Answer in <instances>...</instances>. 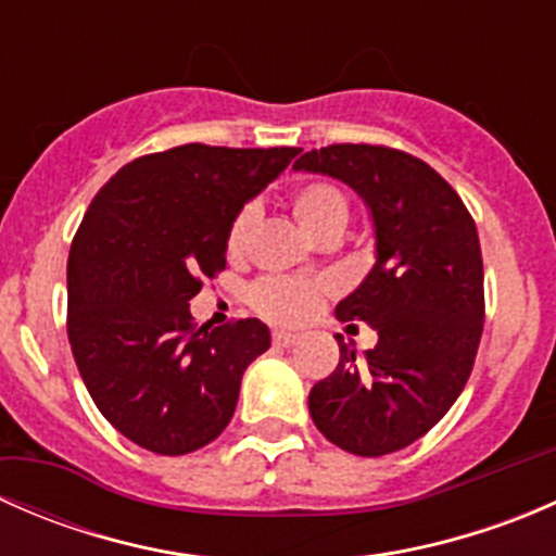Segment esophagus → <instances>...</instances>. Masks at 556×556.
Listing matches in <instances>:
<instances>
[{
	"label": "esophagus",
	"mask_w": 556,
	"mask_h": 556,
	"mask_svg": "<svg viewBox=\"0 0 556 556\" xmlns=\"http://www.w3.org/2000/svg\"><path fill=\"white\" fill-rule=\"evenodd\" d=\"M271 341L277 346H293L299 344V333H290V330H274Z\"/></svg>",
	"instance_id": "obj_1"
}]
</instances>
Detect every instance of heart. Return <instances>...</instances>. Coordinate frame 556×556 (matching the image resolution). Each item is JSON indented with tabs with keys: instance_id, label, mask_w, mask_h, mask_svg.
<instances>
[{
	"instance_id": "b5f03b06",
	"label": "heart",
	"mask_w": 556,
	"mask_h": 556,
	"mask_svg": "<svg viewBox=\"0 0 556 556\" xmlns=\"http://www.w3.org/2000/svg\"><path fill=\"white\" fill-rule=\"evenodd\" d=\"M290 210H293L295 220L317 239L325 237V233H341L346 228V220H350V201H346L344 190L336 188L333 182H323V179L299 185L290 193ZM255 204H247L237 212V217L228 226V255H244L252 231H255ZM325 293H328V285L323 282H306V279L293 277H266L252 285L250 304L261 317L271 319V323L299 325L306 323L319 309Z\"/></svg>"
}]
</instances>
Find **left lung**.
Masks as SVG:
<instances>
[{
	"label": "left lung",
	"instance_id": "left-lung-1",
	"mask_svg": "<svg viewBox=\"0 0 556 556\" xmlns=\"http://www.w3.org/2000/svg\"><path fill=\"white\" fill-rule=\"evenodd\" d=\"M293 169L341 179L371 210L377 263L336 317L363 319L379 341L355 357L336 336L339 366L312 387L309 414L330 444L382 457L422 439L473 371L484 330L476 223L433 166L384 144H328Z\"/></svg>",
	"mask_w": 556,
	"mask_h": 556
}]
</instances>
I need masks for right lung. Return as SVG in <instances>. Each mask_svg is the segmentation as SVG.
I'll return each mask as SVG.
<instances>
[{
    "label": "right lung",
    "mask_w": 556,
    "mask_h": 556,
    "mask_svg": "<svg viewBox=\"0 0 556 556\" xmlns=\"http://www.w3.org/2000/svg\"><path fill=\"white\" fill-rule=\"evenodd\" d=\"M299 148L179 144L93 195L66 263V333L106 422L155 454H188L231 422L261 319L195 328L188 301L226 268L228 226Z\"/></svg>",
    "instance_id": "1"
}]
</instances>
